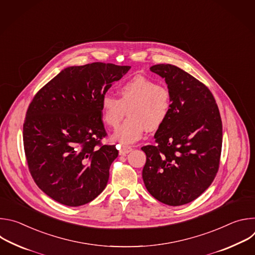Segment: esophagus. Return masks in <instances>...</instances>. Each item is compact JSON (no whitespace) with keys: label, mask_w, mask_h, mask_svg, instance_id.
I'll return each mask as SVG.
<instances>
[{"label":"esophagus","mask_w":255,"mask_h":255,"mask_svg":"<svg viewBox=\"0 0 255 255\" xmlns=\"http://www.w3.org/2000/svg\"><path fill=\"white\" fill-rule=\"evenodd\" d=\"M131 150H132V148H131L130 146H122L121 149L119 150V153H120V155H126V154H128Z\"/></svg>","instance_id":"obj_1"}]
</instances>
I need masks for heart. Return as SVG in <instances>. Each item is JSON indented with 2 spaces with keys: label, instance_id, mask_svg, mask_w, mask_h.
I'll use <instances>...</instances> for the list:
<instances>
[{
  "label": "heart",
  "instance_id": "heart-1",
  "mask_svg": "<svg viewBox=\"0 0 255 255\" xmlns=\"http://www.w3.org/2000/svg\"><path fill=\"white\" fill-rule=\"evenodd\" d=\"M119 99L105 95L101 101L103 121L117 127L126 114L128 119L115 131L113 139L128 145L136 142L145 129L157 130L166 121L171 109L167 87L143 76H136L118 89Z\"/></svg>",
  "mask_w": 255,
  "mask_h": 255
}]
</instances>
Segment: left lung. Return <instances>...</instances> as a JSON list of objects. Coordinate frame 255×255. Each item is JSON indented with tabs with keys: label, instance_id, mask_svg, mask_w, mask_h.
Instances as JSON below:
<instances>
[{
	"label": "left lung",
	"instance_id": "1",
	"mask_svg": "<svg viewBox=\"0 0 255 255\" xmlns=\"http://www.w3.org/2000/svg\"><path fill=\"white\" fill-rule=\"evenodd\" d=\"M171 95L166 121L154 135L142 170L149 194L168 206H181L200 197L219 168L222 121L210 90L187 71L172 64L150 67Z\"/></svg>",
	"mask_w": 255,
	"mask_h": 255
}]
</instances>
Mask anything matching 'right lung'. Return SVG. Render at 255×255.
<instances>
[{"label":"right lung","mask_w":255,"mask_h":255,"mask_svg":"<svg viewBox=\"0 0 255 255\" xmlns=\"http://www.w3.org/2000/svg\"><path fill=\"white\" fill-rule=\"evenodd\" d=\"M131 66L93 62L68 66L35 95L23 125L26 159L34 181L69 207L90 203L106 188L118 156L106 136L101 101Z\"/></svg>","instance_id":"1"}]
</instances>
